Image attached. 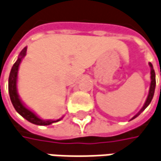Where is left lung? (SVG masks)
I'll return each instance as SVG.
<instances>
[{
    "label": "left lung",
    "instance_id": "obj_1",
    "mask_svg": "<svg viewBox=\"0 0 161 161\" xmlns=\"http://www.w3.org/2000/svg\"><path fill=\"white\" fill-rule=\"evenodd\" d=\"M149 67H150V79H151V82H150L149 92V95H148V98H147V101H146V102H145V104H144V106L142 107V108H141V110H140V111H139L135 116L133 117L131 119H135L136 117L139 116L141 112H142L145 108L149 106V104L151 102V100H152V98H153L154 92H155V87H156V78H155V71H154V69H153V66H152V64H151L150 62H149Z\"/></svg>",
    "mask_w": 161,
    "mask_h": 161
}]
</instances>
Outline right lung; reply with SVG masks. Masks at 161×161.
I'll return each mask as SVG.
<instances>
[{
    "label": "right lung",
    "instance_id": "right-lung-1",
    "mask_svg": "<svg viewBox=\"0 0 161 161\" xmlns=\"http://www.w3.org/2000/svg\"><path fill=\"white\" fill-rule=\"evenodd\" d=\"M26 51L27 48L25 47L21 52L20 53L19 58L16 60V62L13 64L11 72H10V76H9V94H10V98L12 101V105L14 108L16 109V111L20 114V116H22L24 119H26L28 121L36 125H41V126H46V125H50L53 122H57L60 119L57 120H43L42 119H40L39 117H37L32 111H31L30 109L26 108L22 102L20 101L19 95L17 93V87H16V82H17V75H18V69L19 66L22 58L26 55Z\"/></svg>",
    "mask_w": 161,
    "mask_h": 161
}]
</instances>
